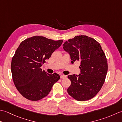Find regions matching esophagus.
I'll list each match as a JSON object with an SVG mask.
<instances>
[{
    "label": "esophagus",
    "instance_id": "1",
    "mask_svg": "<svg viewBox=\"0 0 122 122\" xmlns=\"http://www.w3.org/2000/svg\"><path fill=\"white\" fill-rule=\"evenodd\" d=\"M60 77H61V79L66 78V76H65V75H61Z\"/></svg>",
    "mask_w": 122,
    "mask_h": 122
}]
</instances>
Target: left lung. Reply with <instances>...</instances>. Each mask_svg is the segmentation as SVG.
I'll return each instance as SVG.
<instances>
[{"instance_id": "1", "label": "left lung", "mask_w": 122, "mask_h": 122, "mask_svg": "<svg viewBox=\"0 0 122 122\" xmlns=\"http://www.w3.org/2000/svg\"><path fill=\"white\" fill-rule=\"evenodd\" d=\"M64 50L70 54L71 63L80 62V73L69 75V94L77 101L91 99L102 88L107 76V57L97 41L86 36H77L66 41Z\"/></svg>"}]
</instances>
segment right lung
Wrapping results in <instances>:
<instances>
[{
	"instance_id": "1",
	"label": "right lung",
	"mask_w": 122,
	"mask_h": 122,
	"mask_svg": "<svg viewBox=\"0 0 122 122\" xmlns=\"http://www.w3.org/2000/svg\"><path fill=\"white\" fill-rule=\"evenodd\" d=\"M62 42L36 36L20 44L12 58L11 70L15 86L24 97L32 101L42 99L60 78L59 74H48L41 67Z\"/></svg>"
}]
</instances>
